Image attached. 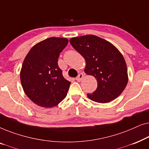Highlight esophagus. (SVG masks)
Listing matches in <instances>:
<instances>
[{
    "instance_id": "1",
    "label": "esophagus",
    "mask_w": 149,
    "mask_h": 149,
    "mask_svg": "<svg viewBox=\"0 0 149 149\" xmlns=\"http://www.w3.org/2000/svg\"><path fill=\"white\" fill-rule=\"evenodd\" d=\"M83 73H80V74H79L78 76L75 78V79H76L77 81H81V79H83Z\"/></svg>"
}]
</instances>
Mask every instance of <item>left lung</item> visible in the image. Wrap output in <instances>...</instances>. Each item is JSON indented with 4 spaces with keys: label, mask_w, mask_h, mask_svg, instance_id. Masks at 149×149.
Segmentation results:
<instances>
[{
    "label": "left lung",
    "mask_w": 149,
    "mask_h": 149,
    "mask_svg": "<svg viewBox=\"0 0 149 149\" xmlns=\"http://www.w3.org/2000/svg\"><path fill=\"white\" fill-rule=\"evenodd\" d=\"M70 42L86 61V74L97 79V89L87 93L89 98L100 103L117 98L128 81L127 66L119 51L107 40L91 34L72 38Z\"/></svg>",
    "instance_id": "8db88e82"
}]
</instances>
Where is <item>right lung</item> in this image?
Segmentation results:
<instances>
[{"instance_id": "right-lung-1", "label": "right lung", "mask_w": 149, "mask_h": 149, "mask_svg": "<svg viewBox=\"0 0 149 149\" xmlns=\"http://www.w3.org/2000/svg\"><path fill=\"white\" fill-rule=\"evenodd\" d=\"M68 42L64 38H47L35 45L24 59L20 72L22 85L36 104L53 107L66 97L71 83L64 78L58 61Z\"/></svg>"}]
</instances>
